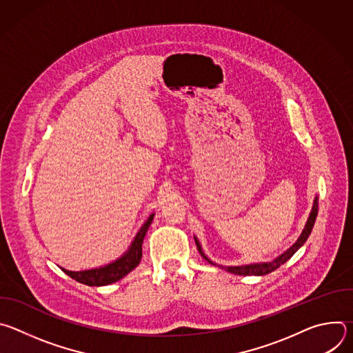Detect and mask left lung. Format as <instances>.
I'll return each mask as SVG.
<instances>
[{
  "label": "left lung",
  "mask_w": 353,
  "mask_h": 353,
  "mask_svg": "<svg viewBox=\"0 0 353 353\" xmlns=\"http://www.w3.org/2000/svg\"><path fill=\"white\" fill-rule=\"evenodd\" d=\"M317 212H319V198L316 196V198H314V203H313L312 212H310V216H309V219H307V222H306V226H305L303 232H301V234L299 236V239L296 240V243H294L292 247H289L283 254H281V256L276 257L275 260H272V261H270V263L248 264V265H240V267H222V265H219V267H221V268H225L228 272H232V274H234V275H267V274L275 271V270L279 268L282 264H285V263L296 253V251L306 243L307 237L310 236V233H312V230H313V226H314V222H316V218H317ZM194 239H195V244H196V248H198V251H199V254L203 256V259H205L210 264L216 265L215 263H212V261L204 254V251H203V248H201V244H199V241L196 240V237H194Z\"/></svg>",
  "instance_id": "left-lung-1"
}]
</instances>
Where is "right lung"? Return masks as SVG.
Returning a JSON list of instances; mask_svg holds the SVG:
<instances>
[{
  "label": "right lung",
  "mask_w": 353,
  "mask_h": 353,
  "mask_svg": "<svg viewBox=\"0 0 353 353\" xmlns=\"http://www.w3.org/2000/svg\"><path fill=\"white\" fill-rule=\"evenodd\" d=\"M154 215L155 214H152L146 219V222L142 225V228L134 237L130 248L127 250V253H124L119 260H116L105 267L88 270V271H77L75 272V271H67L64 268H61V270L68 276L75 279L77 282H81L88 286H105V285H110L113 282L120 281L139 264V261L142 259V241H143V237H145L150 223H152V221H154Z\"/></svg>",
  "instance_id": "right-lung-1"
}]
</instances>
